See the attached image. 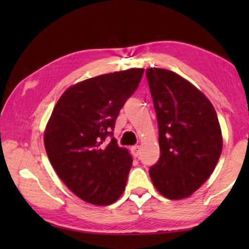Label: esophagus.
<instances>
[{"instance_id": "1", "label": "esophagus", "mask_w": 249, "mask_h": 249, "mask_svg": "<svg viewBox=\"0 0 249 249\" xmlns=\"http://www.w3.org/2000/svg\"><path fill=\"white\" fill-rule=\"evenodd\" d=\"M130 151H131L132 156H135V158H137V156L139 155V152H141V146H139V145L132 146V147L130 148Z\"/></svg>"}]
</instances>
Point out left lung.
<instances>
[{
	"instance_id": "8db88e82",
	"label": "left lung",
	"mask_w": 249,
	"mask_h": 249,
	"mask_svg": "<svg viewBox=\"0 0 249 249\" xmlns=\"http://www.w3.org/2000/svg\"><path fill=\"white\" fill-rule=\"evenodd\" d=\"M146 77L161 154L149 176L166 198H186L210 178L222 152L216 112L202 91L173 71L149 68Z\"/></svg>"
}]
</instances>
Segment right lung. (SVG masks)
Here are the masks:
<instances>
[{"instance_id":"right-lung-1","label":"right lung","mask_w":249,"mask_h":249,"mask_svg":"<svg viewBox=\"0 0 249 249\" xmlns=\"http://www.w3.org/2000/svg\"><path fill=\"white\" fill-rule=\"evenodd\" d=\"M144 69L101 74L64 91L47 122L44 144L66 186L85 202L110 205L124 193L132 159L113 138L119 112ZM110 135L111 141L105 142Z\"/></svg>"}]
</instances>
